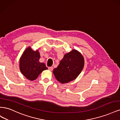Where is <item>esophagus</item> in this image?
Returning <instances> with one entry per match:
<instances>
[{
  "label": "esophagus",
  "mask_w": 120,
  "mask_h": 120,
  "mask_svg": "<svg viewBox=\"0 0 120 120\" xmlns=\"http://www.w3.org/2000/svg\"><path fill=\"white\" fill-rule=\"evenodd\" d=\"M49 68V71H52V70H53V67H49V68Z\"/></svg>",
  "instance_id": "esophagus-1"
}]
</instances>
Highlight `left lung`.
<instances>
[{"label":"left lung","mask_w":120,"mask_h":120,"mask_svg":"<svg viewBox=\"0 0 120 120\" xmlns=\"http://www.w3.org/2000/svg\"><path fill=\"white\" fill-rule=\"evenodd\" d=\"M82 54L75 49L66 53L59 66L53 71L57 80L61 83L74 80L80 74L84 67Z\"/></svg>","instance_id":"1"}]
</instances>
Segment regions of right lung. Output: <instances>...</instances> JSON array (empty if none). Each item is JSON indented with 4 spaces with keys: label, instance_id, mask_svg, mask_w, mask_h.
I'll use <instances>...</instances> for the list:
<instances>
[{
    "label": "right lung",
    "instance_id": "right-lung-1",
    "mask_svg": "<svg viewBox=\"0 0 120 120\" xmlns=\"http://www.w3.org/2000/svg\"><path fill=\"white\" fill-rule=\"evenodd\" d=\"M39 52L38 50L34 51L30 47L24 50L20 57V71L29 80H35L43 71L48 70L44 63L39 62Z\"/></svg>",
    "mask_w": 120,
    "mask_h": 120
}]
</instances>
